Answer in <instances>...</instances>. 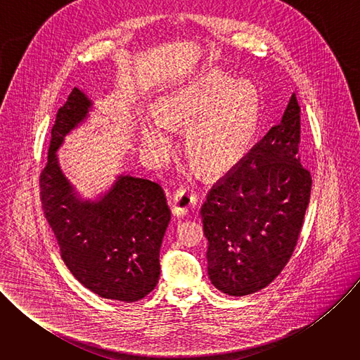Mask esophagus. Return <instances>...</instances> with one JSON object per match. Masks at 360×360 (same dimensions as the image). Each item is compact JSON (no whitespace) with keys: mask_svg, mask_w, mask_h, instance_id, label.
I'll return each mask as SVG.
<instances>
[{"mask_svg":"<svg viewBox=\"0 0 360 360\" xmlns=\"http://www.w3.org/2000/svg\"><path fill=\"white\" fill-rule=\"evenodd\" d=\"M196 205V195L189 188H179L172 198V210L175 215H186Z\"/></svg>","mask_w":360,"mask_h":360,"instance_id":"1","label":"esophagus"}]
</instances>
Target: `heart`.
<instances>
[{
    "label": "heart",
    "mask_w": 360,
    "mask_h": 360,
    "mask_svg": "<svg viewBox=\"0 0 360 360\" xmlns=\"http://www.w3.org/2000/svg\"><path fill=\"white\" fill-rule=\"evenodd\" d=\"M153 117L158 124L141 128L143 145L165 152L169 129L189 128L185 152L202 175L217 176L235 168L250 149L259 124V96L245 81L212 71L162 96Z\"/></svg>",
    "instance_id": "1"
}]
</instances>
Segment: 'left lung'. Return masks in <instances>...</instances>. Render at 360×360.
Returning a JSON list of instances; mask_svg holds the SVG:
<instances>
[{
    "label": "left lung",
    "instance_id": "left-lung-1",
    "mask_svg": "<svg viewBox=\"0 0 360 360\" xmlns=\"http://www.w3.org/2000/svg\"><path fill=\"white\" fill-rule=\"evenodd\" d=\"M300 108L293 94L282 121L224 176L202 205L208 274L217 289L245 296L286 266L309 203L312 176L300 165Z\"/></svg>",
    "mask_w": 360,
    "mask_h": 360
}]
</instances>
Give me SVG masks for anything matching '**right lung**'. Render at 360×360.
<instances>
[{"label":"right lung","instance_id":"right-lung-1","mask_svg":"<svg viewBox=\"0 0 360 360\" xmlns=\"http://www.w3.org/2000/svg\"><path fill=\"white\" fill-rule=\"evenodd\" d=\"M88 96L74 88L51 129L48 161L39 175L44 215L67 268L101 297L136 302L160 279V250L171 211L160 184L120 175L96 200H82L63 174L57 150L91 110Z\"/></svg>","mask_w":360,"mask_h":360}]
</instances>
